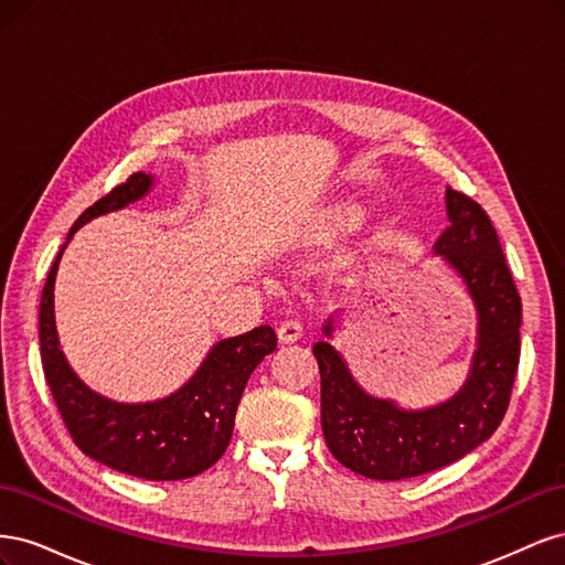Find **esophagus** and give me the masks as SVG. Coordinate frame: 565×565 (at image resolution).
I'll return each instance as SVG.
<instances>
[{"label":"esophagus","mask_w":565,"mask_h":565,"mask_svg":"<svg viewBox=\"0 0 565 565\" xmlns=\"http://www.w3.org/2000/svg\"><path fill=\"white\" fill-rule=\"evenodd\" d=\"M303 334V328L297 322V320H285L280 328H278V341L280 344H297V341L301 339Z\"/></svg>","instance_id":"34e87169"}]
</instances>
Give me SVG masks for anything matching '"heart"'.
<instances>
[{
	"label": "heart",
	"instance_id": "1",
	"mask_svg": "<svg viewBox=\"0 0 565 565\" xmlns=\"http://www.w3.org/2000/svg\"><path fill=\"white\" fill-rule=\"evenodd\" d=\"M332 221L337 226H351L353 221H358V207L355 204H339L332 212Z\"/></svg>",
	"mask_w": 565,
	"mask_h": 565
}]
</instances>
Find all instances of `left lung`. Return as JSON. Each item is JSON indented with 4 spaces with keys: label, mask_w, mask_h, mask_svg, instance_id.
<instances>
[{
    "label": "left lung",
    "mask_w": 565,
    "mask_h": 565,
    "mask_svg": "<svg viewBox=\"0 0 565 565\" xmlns=\"http://www.w3.org/2000/svg\"><path fill=\"white\" fill-rule=\"evenodd\" d=\"M450 226L434 254L443 256L473 299L478 332L467 382L452 398L424 409H405L374 398L353 380L328 339L313 347L320 370V424L324 443L347 469L374 481H401L448 467L488 440L511 398L521 355V297L511 278L490 216L469 195L446 191Z\"/></svg>",
    "instance_id": "obj_1"
}]
</instances>
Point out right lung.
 <instances>
[{"instance_id": "obj_1", "label": "right lung", "mask_w": 565, "mask_h": 565, "mask_svg": "<svg viewBox=\"0 0 565 565\" xmlns=\"http://www.w3.org/2000/svg\"><path fill=\"white\" fill-rule=\"evenodd\" d=\"M150 174L136 172L125 183L84 210L51 266L40 301V351L44 377L75 446L115 471L146 481H181L210 469L226 452L237 403L249 374L278 337L268 324L252 332L221 339L198 372L172 396L152 403H115L98 396L67 365L58 344L54 318V282L61 254L75 231L92 218L141 200L152 185Z\"/></svg>"}]
</instances>
